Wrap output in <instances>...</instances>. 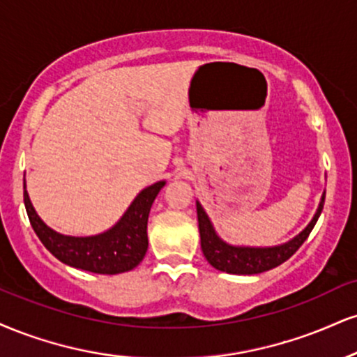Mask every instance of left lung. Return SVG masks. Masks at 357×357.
<instances>
[{
    "label": "left lung",
    "instance_id": "8db88e82",
    "mask_svg": "<svg viewBox=\"0 0 357 357\" xmlns=\"http://www.w3.org/2000/svg\"><path fill=\"white\" fill-rule=\"evenodd\" d=\"M326 192H323L321 203L317 206V211L311 222L304 227L296 238L284 244L271 248H249V246H231L222 241L216 234L214 227L209 221L208 214L203 209L199 201H196L197 222H199V236H201V249L208 263L216 268L218 271L229 273V274H259L269 269L276 268L289 259L291 256L301 248V244L306 241L309 233L314 227L317 218L321 216L324 206Z\"/></svg>",
    "mask_w": 357,
    "mask_h": 357
}]
</instances>
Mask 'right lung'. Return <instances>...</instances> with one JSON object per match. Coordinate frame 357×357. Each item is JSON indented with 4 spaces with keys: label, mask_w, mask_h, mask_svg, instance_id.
<instances>
[{
    "label": "right lung",
    "mask_w": 357,
    "mask_h": 357,
    "mask_svg": "<svg viewBox=\"0 0 357 357\" xmlns=\"http://www.w3.org/2000/svg\"><path fill=\"white\" fill-rule=\"evenodd\" d=\"M165 184V181H158L146 188L111 229L86 238L59 234L46 226L34 211L26 186L24 206L34 233L61 263L96 274H119L131 271L143 261L148 251L149 209Z\"/></svg>",
    "instance_id": "obj_1"
}]
</instances>
